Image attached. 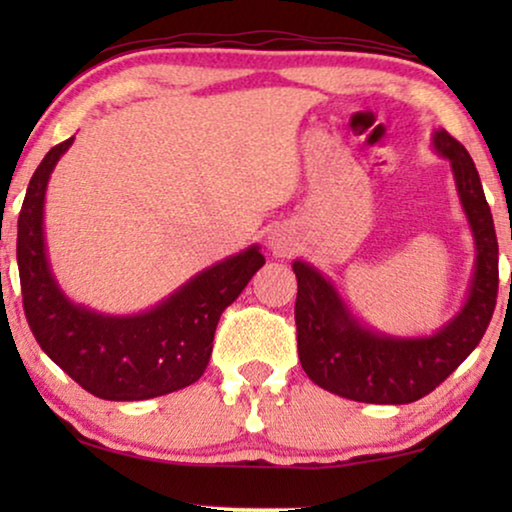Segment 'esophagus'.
I'll return each mask as SVG.
<instances>
[{"label": "esophagus", "mask_w": 512, "mask_h": 512, "mask_svg": "<svg viewBox=\"0 0 512 512\" xmlns=\"http://www.w3.org/2000/svg\"><path fill=\"white\" fill-rule=\"evenodd\" d=\"M268 244H270V251H272V254H275V256H291L293 249L298 247V240H296V235H293L289 228L277 226V228L270 233Z\"/></svg>", "instance_id": "esophagus-1"}]
</instances>
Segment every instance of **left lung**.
<instances>
[{"label": "left lung", "mask_w": 512, "mask_h": 512, "mask_svg": "<svg viewBox=\"0 0 512 512\" xmlns=\"http://www.w3.org/2000/svg\"><path fill=\"white\" fill-rule=\"evenodd\" d=\"M433 146L452 165L454 184L475 240L471 291L457 317L429 338H391L354 319L335 286L310 263L293 261L298 279V356L321 389L359 403L403 405L419 401L445 382L478 347L492 321L499 293V242L480 174L464 144L447 130Z\"/></svg>", "instance_id": "1"}]
</instances>
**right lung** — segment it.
I'll list each match as a JSON object with an SVG mask.
<instances>
[{
	"instance_id": "obj_1",
	"label": "right lung",
	"mask_w": 512,
	"mask_h": 512,
	"mask_svg": "<svg viewBox=\"0 0 512 512\" xmlns=\"http://www.w3.org/2000/svg\"><path fill=\"white\" fill-rule=\"evenodd\" d=\"M74 137L53 146L27 186L18 216L23 307L39 347L76 384L104 401H146L198 382L221 314L263 268L258 247L202 270L163 303L132 317L74 305L55 282L44 242L48 177Z\"/></svg>"
}]
</instances>
